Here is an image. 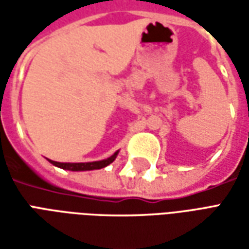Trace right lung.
<instances>
[{"instance_id": "right-lung-1", "label": "right lung", "mask_w": 249, "mask_h": 249, "mask_svg": "<svg viewBox=\"0 0 249 249\" xmlns=\"http://www.w3.org/2000/svg\"><path fill=\"white\" fill-rule=\"evenodd\" d=\"M119 155V151L114 152L113 155L105 160H100V161H92V162H58L53 161V160H49V161L56 165L58 168H62V169H68V171H93V169H101V168L107 167L110 162L114 161V159Z\"/></svg>"}]
</instances>
